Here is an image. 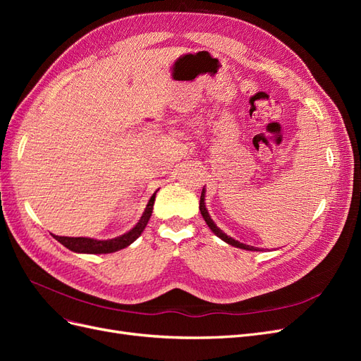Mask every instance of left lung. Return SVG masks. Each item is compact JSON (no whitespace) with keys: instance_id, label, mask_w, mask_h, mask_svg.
I'll use <instances>...</instances> for the list:
<instances>
[{"instance_id":"left-lung-1","label":"left lung","mask_w":361,"mask_h":361,"mask_svg":"<svg viewBox=\"0 0 361 361\" xmlns=\"http://www.w3.org/2000/svg\"><path fill=\"white\" fill-rule=\"evenodd\" d=\"M204 188H203V191H202V195H200V212H202V216L204 218V221H206V224L209 226V228L211 231L218 236V238H221L224 243H227L228 245H233V247H236V248H243V250H250V251H257V248H255L253 245H247V244H243V243H239V241H236V239H233V238H231V236H227L220 227H216V224L212 221V218H211V215H209V212H207V209H206V204H204Z\"/></svg>"}]
</instances>
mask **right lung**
I'll return each instance as SVG.
<instances>
[{
    "label": "right lung",
    "mask_w": 361,
    "mask_h": 361,
    "mask_svg": "<svg viewBox=\"0 0 361 361\" xmlns=\"http://www.w3.org/2000/svg\"><path fill=\"white\" fill-rule=\"evenodd\" d=\"M155 195L157 191L152 195L146 209L141 215V218L138 220V223L130 228L129 232H126L125 235H120L117 238L113 239H106V241H99V239H93V238H71V236H57L52 235L54 238L57 239L60 244H63L66 248L75 251V253H87V255H106V253H114V251L122 250L128 245L133 244L135 239L143 233L145 227L147 226L152 211H154V203H155Z\"/></svg>",
    "instance_id": "obj_1"
}]
</instances>
